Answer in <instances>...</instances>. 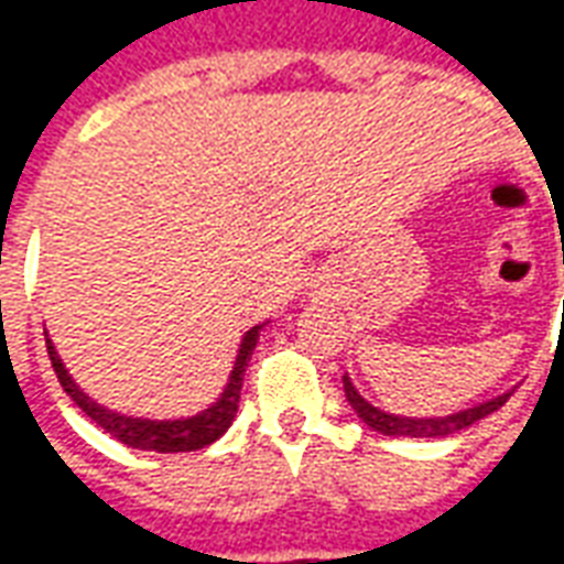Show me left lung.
I'll use <instances>...</instances> for the list:
<instances>
[{"label": "left lung", "instance_id": "obj_1", "mask_svg": "<svg viewBox=\"0 0 564 564\" xmlns=\"http://www.w3.org/2000/svg\"><path fill=\"white\" fill-rule=\"evenodd\" d=\"M344 392H347V402L354 404V411L359 414V420L366 425H371L375 432L380 435H402V437H447L453 432H459V429H468L477 420H484L492 411H498L501 404L508 402L510 392L505 395H498V399H489L484 404H474L468 411H459V414H449V416H432V420H414V416H395L387 414V411H378V408H371V404L354 390V383L344 378Z\"/></svg>", "mask_w": 564, "mask_h": 564}]
</instances>
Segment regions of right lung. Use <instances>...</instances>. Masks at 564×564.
Returning a JSON list of instances; mask_svg holds the SVG:
<instances>
[{
  "mask_svg": "<svg viewBox=\"0 0 564 564\" xmlns=\"http://www.w3.org/2000/svg\"><path fill=\"white\" fill-rule=\"evenodd\" d=\"M259 329L262 326H253L247 332L245 341H241V350H238V359H235L232 378H229V387L223 392L217 404H210L208 411H202L198 416H189V420H169V423H153V420H135V416H120L115 411H105L102 404L90 402L84 392L75 387V380L68 378V371L59 362L54 344L47 341V356H51V366H54L56 378L63 383V390L72 395V402L78 404L84 414L90 416L93 423L102 425L108 435H115L117 441H123L129 447L135 449H153V453H189V449H202L214 444L217 437L232 425L235 414H238V399H241V383H245V368L250 362V354L257 347Z\"/></svg>",
  "mask_w": 564,
  "mask_h": 564,
  "instance_id": "add662e5",
  "label": "right lung"
}]
</instances>
